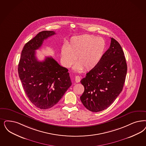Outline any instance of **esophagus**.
Returning <instances> with one entry per match:
<instances>
[{
    "label": "esophagus",
    "instance_id": "1",
    "mask_svg": "<svg viewBox=\"0 0 146 146\" xmlns=\"http://www.w3.org/2000/svg\"><path fill=\"white\" fill-rule=\"evenodd\" d=\"M75 81H76V82H79L80 81V77L79 76H76Z\"/></svg>",
    "mask_w": 146,
    "mask_h": 146
}]
</instances>
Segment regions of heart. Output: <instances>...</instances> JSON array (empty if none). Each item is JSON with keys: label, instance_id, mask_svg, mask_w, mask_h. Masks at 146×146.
<instances>
[{"label": "heart", "instance_id": "heart-1", "mask_svg": "<svg viewBox=\"0 0 146 146\" xmlns=\"http://www.w3.org/2000/svg\"><path fill=\"white\" fill-rule=\"evenodd\" d=\"M106 42L101 37L84 35L73 38L67 47L61 50V61L66 67H70L76 61V70H91L100 62L105 50Z\"/></svg>", "mask_w": 146, "mask_h": 146}]
</instances>
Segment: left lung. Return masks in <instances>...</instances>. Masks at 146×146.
<instances>
[{"instance_id":"left-lung-1","label":"left lung","mask_w":146,"mask_h":146,"mask_svg":"<svg viewBox=\"0 0 146 146\" xmlns=\"http://www.w3.org/2000/svg\"><path fill=\"white\" fill-rule=\"evenodd\" d=\"M127 71L124 52L120 44L111 38V45L95 68L81 80L85 90L81 101L89 111H104L122 91Z\"/></svg>"}]
</instances>
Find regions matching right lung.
Returning <instances> with one entry per match:
<instances>
[{"mask_svg":"<svg viewBox=\"0 0 146 146\" xmlns=\"http://www.w3.org/2000/svg\"><path fill=\"white\" fill-rule=\"evenodd\" d=\"M55 35L44 31L28 41L21 51L18 74L26 94L36 107L46 110L56 104L72 85L68 70L52 57L38 60L35 50L44 40Z\"/></svg>","mask_w":146,"mask_h":146,"instance_id":"add662e5","label":"right lung"}]
</instances>
